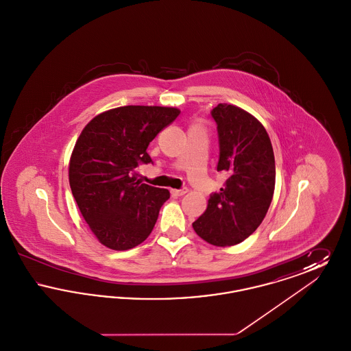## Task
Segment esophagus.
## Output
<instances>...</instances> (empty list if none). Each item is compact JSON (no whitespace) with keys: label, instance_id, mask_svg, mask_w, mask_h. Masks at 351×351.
I'll list each match as a JSON object with an SVG mask.
<instances>
[{"label":"esophagus","instance_id":"1","mask_svg":"<svg viewBox=\"0 0 351 351\" xmlns=\"http://www.w3.org/2000/svg\"><path fill=\"white\" fill-rule=\"evenodd\" d=\"M188 192V188H182V189H171V193L173 196H184Z\"/></svg>","mask_w":351,"mask_h":351}]
</instances>
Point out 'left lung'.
I'll return each instance as SVG.
<instances>
[{"label":"left lung","mask_w":351,"mask_h":351,"mask_svg":"<svg viewBox=\"0 0 351 351\" xmlns=\"http://www.w3.org/2000/svg\"><path fill=\"white\" fill-rule=\"evenodd\" d=\"M210 114L217 123V171L228 179L192 226L208 243L226 247L250 237L266 217L275 189V158L265 126L250 113L218 104Z\"/></svg>","instance_id":"obj_1"}]
</instances>
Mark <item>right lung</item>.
<instances>
[{"label": "right lung", "instance_id": "add662e5", "mask_svg": "<svg viewBox=\"0 0 351 351\" xmlns=\"http://www.w3.org/2000/svg\"><path fill=\"white\" fill-rule=\"evenodd\" d=\"M180 114L176 108L129 105L93 118L76 141L69 185L90 230L112 250H129L150 235L168 189L143 184L135 172L152 163L151 141Z\"/></svg>", "mask_w": 351, "mask_h": 351}]
</instances>
